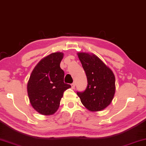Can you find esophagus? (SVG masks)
<instances>
[{
    "mask_svg": "<svg viewBox=\"0 0 146 146\" xmlns=\"http://www.w3.org/2000/svg\"><path fill=\"white\" fill-rule=\"evenodd\" d=\"M71 86H72V88L74 89V88H75V84H74V83L72 84H71Z\"/></svg>",
    "mask_w": 146,
    "mask_h": 146,
    "instance_id": "obj_1",
    "label": "esophagus"
}]
</instances>
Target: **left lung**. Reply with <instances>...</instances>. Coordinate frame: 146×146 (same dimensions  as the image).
Wrapping results in <instances>:
<instances>
[{"label": "left lung", "instance_id": "1", "mask_svg": "<svg viewBox=\"0 0 146 146\" xmlns=\"http://www.w3.org/2000/svg\"><path fill=\"white\" fill-rule=\"evenodd\" d=\"M78 56L87 76L88 86L84 92H77V95L89 111H102L111 104L115 96V75L96 54L78 52Z\"/></svg>", "mask_w": 146, "mask_h": 146}]
</instances>
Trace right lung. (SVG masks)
I'll list each match as a JSON object with an SVG mask.
<instances>
[{
  "label": "right lung",
  "mask_w": 146,
  "mask_h": 146,
  "mask_svg": "<svg viewBox=\"0 0 146 146\" xmlns=\"http://www.w3.org/2000/svg\"><path fill=\"white\" fill-rule=\"evenodd\" d=\"M64 54H50L38 62L27 82V90L33 108L43 115L57 111L63 93L71 88L64 82V72L60 67Z\"/></svg>",
  "instance_id": "add662e5"
}]
</instances>
